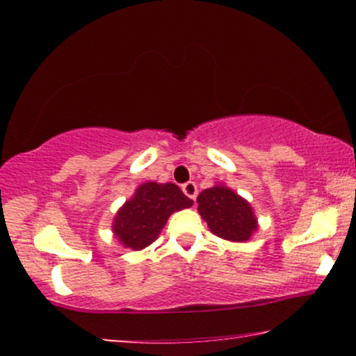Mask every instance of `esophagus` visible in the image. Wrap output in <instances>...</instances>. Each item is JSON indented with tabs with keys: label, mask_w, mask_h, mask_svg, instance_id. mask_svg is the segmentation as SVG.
I'll use <instances>...</instances> for the list:
<instances>
[{
	"label": "esophagus",
	"mask_w": 356,
	"mask_h": 356,
	"mask_svg": "<svg viewBox=\"0 0 356 356\" xmlns=\"http://www.w3.org/2000/svg\"><path fill=\"white\" fill-rule=\"evenodd\" d=\"M183 193L186 194L189 199L196 201V197H197V186H196V183H193V181L184 183L183 184Z\"/></svg>",
	"instance_id": "esophagus-1"
}]
</instances>
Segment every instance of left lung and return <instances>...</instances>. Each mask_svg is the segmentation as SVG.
<instances>
[{"mask_svg": "<svg viewBox=\"0 0 356 356\" xmlns=\"http://www.w3.org/2000/svg\"><path fill=\"white\" fill-rule=\"evenodd\" d=\"M197 211L213 235L228 241H248L257 230L251 204L230 188L216 184L197 196Z\"/></svg>", "mask_w": 356, "mask_h": 356, "instance_id": "1", "label": "left lung"}]
</instances>
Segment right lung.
<instances>
[{
    "label": "right lung",
    "instance_id": "obj_1",
    "mask_svg": "<svg viewBox=\"0 0 356 356\" xmlns=\"http://www.w3.org/2000/svg\"><path fill=\"white\" fill-rule=\"evenodd\" d=\"M193 206L175 183L147 181L136 189L113 220V233L124 248L139 251L152 245L173 212Z\"/></svg>",
    "mask_w": 356,
    "mask_h": 356
}]
</instances>
